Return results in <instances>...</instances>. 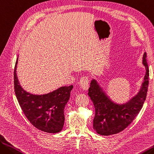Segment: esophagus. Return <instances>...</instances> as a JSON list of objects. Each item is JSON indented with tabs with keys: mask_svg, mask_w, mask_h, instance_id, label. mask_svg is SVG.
I'll return each instance as SVG.
<instances>
[{
	"mask_svg": "<svg viewBox=\"0 0 154 154\" xmlns=\"http://www.w3.org/2000/svg\"><path fill=\"white\" fill-rule=\"evenodd\" d=\"M80 86L83 90H87L89 88V79L87 76H83L80 80Z\"/></svg>",
	"mask_w": 154,
	"mask_h": 154,
	"instance_id": "obj_1",
	"label": "esophagus"
}]
</instances>
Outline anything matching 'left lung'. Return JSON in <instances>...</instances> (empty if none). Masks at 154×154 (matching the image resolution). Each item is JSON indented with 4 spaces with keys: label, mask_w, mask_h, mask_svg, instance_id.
<instances>
[{
    "label": "left lung",
    "mask_w": 154,
    "mask_h": 154,
    "mask_svg": "<svg viewBox=\"0 0 154 154\" xmlns=\"http://www.w3.org/2000/svg\"><path fill=\"white\" fill-rule=\"evenodd\" d=\"M146 57L145 52L143 65L146 72L139 91L125 104L113 102L96 80L91 81L88 95L95 107L94 129L97 134L104 136L117 134L126 128L139 113L147 96L149 85V74Z\"/></svg>",
    "instance_id": "obj_1"
}]
</instances>
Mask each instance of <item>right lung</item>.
I'll return each mask as SVG.
<instances>
[{
	"label": "right lung",
	"instance_id": "obj_1",
	"mask_svg": "<svg viewBox=\"0 0 154 154\" xmlns=\"http://www.w3.org/2000/svg\"><path fill=\"white\" fill-rule=\"evenodd\" d=\"M14 68V89L17 100L28 120L38 130L48 133H57L63 128L64 108L70 97L73 85L61 87L43 95H35L22 89Z\"/></svg>",
	"mask_w": 154,
	"mask_h": 154
}]
</instances>
